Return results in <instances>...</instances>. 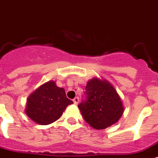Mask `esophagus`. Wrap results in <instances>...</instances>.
Listing matches in <instances>:
<instances>
[{"label":"esophagus","instance_id":"34e87169","mask_svg":"<svg viewBox=\"0 0 158 158\" xmlns=\"http://www.w3.org/2000/svg\"><path fill=\"white\" fill-rule=\"evenodd\" d=\"M79 97H75V99H73V102H74V104H77L78 103H79Z\"/></svg>","mask_w":158,"mask_h":158}]
</instances>
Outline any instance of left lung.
I'll list each match as a JSON object with an SVG mask.
<instances>
[{"label": "left lung", "instance_id": "8db88e82", "mask_svg": "<svg viewBox=\"0 0 158 158\" xmlns=\"http://www.w3.org/2000/svg\"><path fill=\"white\" fill-rule=\"evenodd\" d=\"M85 90V99L78 107L87 124L95 129H104L120 120L124 108L112 84L94 78L87 82Z\"/></svg>", "mask_w": 158, "mask_h": 158}]
</instances>
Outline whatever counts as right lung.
<instances>
[{"label": "right lung", "instance_id": "right-lung-1", "mask_svg": "<svg viewBox=\"0 0 158 158\" xmlns=\"http://www.w3.org/2000/svg\"><path fill=\"white\" fill-rule=\"evenodd\" d=\"M71 104L65 90L57 87L55 82L49 81L29 96L26 113L34 122L46 125L58 120Z\"/></svg>", "mask_w": 158, "mask_h": 158}]
</instances>
